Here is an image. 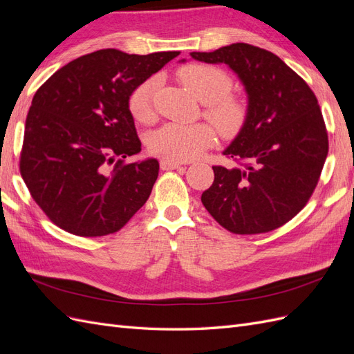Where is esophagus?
Masks as SVG:
<instances>
[{
	"instance_id": "obj_1",
	"label": "esophagus",
	"mask_w": 354,
	"mask_h": 354,
	"mask_svg": "<svg viewBox=\"0 0 354 354\" xmlns=\"http://www.w3.org/2000/svg\"><path fill=\"white\" fill-rule=\"evenodd\" d=\"M181 165V162H176V160H169V159H162L160 160V169H164V171H169V169H177V168H180Z\"/></svg>"
}]
</instances>
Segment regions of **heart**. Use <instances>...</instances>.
Returning <instances> with one entry per match:
<instances>
[{
    "label": "heart",
    "instance_id": "heart-1",
    "mask_svg": "<svg viewBox=\"0 0 354 354\" xmlns=\"http://www.w3.org/2000/svg\"><path fill=\"white\" fill-rule=\"evenodd\" d=\"M178 78L198 100L205 103L203 115L223 137L241 133L248 120V103L241 95L230 93L232 78L226 71L205 63H189L178 69ZM155 80L140 82L128 97V108L137 121L147 122L153 116L152 94ZM216 142V131L207 122L164 124L149 138V149L164 159L190 160L198 158Z\"/></svg>",
    "mask_w": 354,
    "mask_h": 354
}]
</instances>
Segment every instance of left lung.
Here are the masks:
<instances>
[{
  "label": "left lung",
  "instance_id": "obj_1",
  "mask_svg": "<svg viewBox=\"0 0 354 354\" xmlns=\"http://www.w3.org/2000/svg\"><path fill=\"white\" fill-rule=\"evenodd\" d=\"M190 56L226 63L248 93V120L224 151L234 167H212L202 203L236 234L267 233L301 211L328 155L322 111L307 82L272 51L245 42Z\"/></svg>",
  "mask_w": 354,
  "mask_h": 354
}]
</instances>
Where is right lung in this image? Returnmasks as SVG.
Masks as SVG:
<instances>
[{
    "mask_svg": "<svg viewBox=\"0 0 354 354\" xmlns=\"http://www.w3.org/2000/svg\"><path fill=\"white\" fill-rule=\"evenodd\" d=\"M178 55L99 50L69 62L37 90L19 165L30 196L56 226L106 236L145 205L159 164L125 162L142 151L128 97Z\"/></svg>",
    "mask_w": 354,
    "mask_h": 354,
    "instance_id": "add662e5",
    "label": "right lung"
}]
</instances>
